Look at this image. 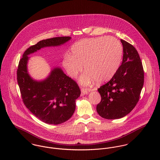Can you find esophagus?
<instances>
[{
	"instance_id": "esophagus-1",
	"label": "esophagus",
	"mask_w": 160,
	"mask_h": 160,
	"mask_svg": "<svg viewBox=\"0 0 160 160\" xmlns=\"http://www.w3.org/2000/svg\"><path fill=\"white\" fill-rule=\"evenodd\" d=\"M91 91V89H84V88H82V89H81V94L82 95H86L88 92H89Z\"/></svg>"
}]
</instances>
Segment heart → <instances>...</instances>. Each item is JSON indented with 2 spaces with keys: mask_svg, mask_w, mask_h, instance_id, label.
<instances>
[{
  "mask_svg": "<svg viewBox=\"0 0 160 160\" xmlns=\"http://www.w3.org/2000/svg\"><path fill=\"white\" fill-rule=\"evenodd\" d=\"M122 57V46L112 37L86 39L75 43L71 55L67 54L63 66L69 76L75 78L82 70L86 72L79 79L83 85L94 81L102 84L110 80L119 68Z\"/></svg>",
  "mask_w": 160,
  "mask_h": 160,
  "instance_id": "heart-1",
  "label": "heart"
}]
</instances>
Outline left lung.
Masks as SVG:
<instances>
[{"label":"left lung","mask_w":160,"mask_h":160,"mask_svg":"<svg viewBox=\"0 0 160 160\" xmlns=\"http://www.w3.org/2000/svg\"><path fill=\"white\" fill-rule=\"evenodd\" d=\"M123 47L121 65L114 76L98 89L101 102L97 105L98 114L108 119L129 114L138 102L144 82V72L137 50L121 39Z\"/></svg>","instance_id":"8db88e82"}]
</instances>
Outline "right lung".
Instances as JSON below:
<instances>
[{
    "label": "right lung",
    "mask_w": 160,
    "mask_h": 160,
    "mask_svg": "<svg viewBox=\"0 0 160 160\" xmlns=\"http://www.w3.org/2000/svg\"><path fill=\"white\" fill-rule=\"evenodd\" d=\"M71 37H57L42 40L29 47L23 53L17 69V81L23 103L26 108L42 122L62 124L72 116L76 100L81 91L76 82L69 78L60 67L52 69L46 79L38 81L29 74L28 57L42 48L60 46Z\"/></svg>",
    "instance_id": "obj_1"
}]
</instances>
